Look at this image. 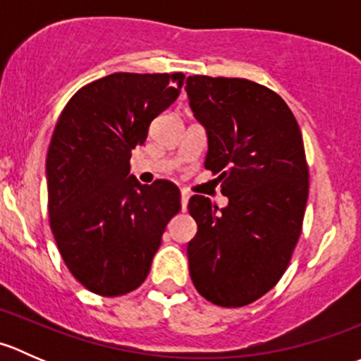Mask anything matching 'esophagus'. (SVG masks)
Masks as SVG:
<instances>
[{
  "label": "esophagus",
  "mask_w": 361,
  "mask_h": 361,
  "mask_svg": "<svg viewBox=\"0 0 361 361\" xmlns=\"http://www.w3.org/2000/svg\"><path fill=\"white\" fill-rule=\"evenodd\" d=\"M188 199H190V194L185 190H181V209H187V204H188Z\"/></svg>",
  "instance_id": "34e87169"
}]
</instances>
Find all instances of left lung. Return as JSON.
<instances>
[{
  "label": "left lung",
  "instance_id": "1",
  "mask_svg": "<svg viewBox=\"0 0 361 361\" xmlns=\"http://www.w3.org/2000/svg\"><path fill=\"white\" fill-rule=\"evenodd\" d=\"M207 134L204 167L218 174L228 204L188 201L197 234L188 267L197 292L221 307L260 298L285 274L309 194L300 127L288 104L245 78L194 75L185 87Z\"/></svg>",
  "mask_w": 361,
  "mask_h": 361
}]
</instances>
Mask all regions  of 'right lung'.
Here are the masks:
<instances>
[{
    "mask_svg": "<svg viewBox=\"0 0 361 361\" xmlns=\"http://www.w3.org/2000/svg\"><path fill=\"white\" fill-rule=\"evenodd\" d=\"M183 80V73H113L82 87L57 120L47 154L50 228L69 272L92 293L136 290L180 211L176 185H141L129 160Z\"/></svg>",
    "mask_w": 361,
    "mask_h": 361,
    "instance_id": "1",
    "label": "right lung"
}]
</instances>
